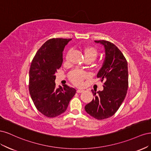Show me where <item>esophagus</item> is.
I'll return each instance as SVG.
<instances>
[{
	"label": "esophagus",
	"instance_id": "obj_1",
	"mask_svg": "<svg viewBox=\"0 0 151 151\" xmlns=\"http://www.w3.org/2000/svg\"><path fill=\"white\" fill-rule=\"evenodd\" d=\"M84 90H83V89H77V93H83L84 92Z\"/></svg>",
	"mask_w": 151,
	"mask_h": 151
}]
</instances>
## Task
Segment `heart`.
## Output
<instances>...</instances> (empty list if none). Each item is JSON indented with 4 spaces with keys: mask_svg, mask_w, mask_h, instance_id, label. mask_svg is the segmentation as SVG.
Here are the masks:
<instances>
[{
    "mask_svg": "<svg viewBox=\"0 0 151 151\" xmlns=\"http://www.w3.org/2000/svg\"><path fill=\"white\" fill-rule=\"evenodd\" d=\"M72 50H68L65 59L67 61L69 60ZM85 58L87 61L93 62L97 58L99 55V51L94 47H87L84 49ZM68 79L76 86H79L83 84L84 79L86 77V72L79 70H73L68 74Z\"/></svg>",
    "mask_w": 151,
    "mask_h": 151,
    "instance_id": "1",
    "label": "heart"
}]
</instances>
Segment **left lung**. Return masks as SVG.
Segmentation results:
<instances>
[{
    "mask_svg": "<svg viewBox=\"0 0 151 151\" xmlns=\"http://www.w3.org/2000/svg\"><path fill=\"white\" fill-rule=\"evenodd\" d=\"M104 45L106 57L97 74L104 81L103 90L96 93L91 90L95 98L85 106L89 115L98 120L113 116L121 106L129 86L128 64L125 57L116 45L106 40L95 41Z\"/></svg>",
    "mask_w": 151,
    "mask_h": 151,
    "instance_id": "8db88e82",
    "label": "left lung"
}]
</instances>
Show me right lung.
<instances>
[{"instance_id":"add662e5","label":"right lung","mask_w":151,"mask_h":151,"mask_svg":"<svg viewBox=\"0 0 151 151\" xmlns=\"http://www.w3.org/2000/svg\"><path fill=\"white\" fill-rule=\"evenodd\" d=\"M72 39L52 38L40 48L29 68V91L36 109L53 118L64 113L76 90L66 84L56 87L55 72L63 62V50Z\"/></svg>"}]
</instances>
